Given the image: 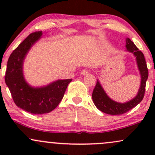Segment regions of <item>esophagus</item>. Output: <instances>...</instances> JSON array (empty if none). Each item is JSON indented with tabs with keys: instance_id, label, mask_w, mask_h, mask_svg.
Returning <instances> with one entry per match:
<instances>
[{
	"instance_id": "1",
	"label": "esophagus",
	"mask_w": 155,
	"mask_h": 155,
	"mask_svg": "<svg viewBox=\"0 0 155 155\" xmlns=\"http://www.w3.org/2000/svg\"><path fill=\"white\" fill-rule=\"evenodd\" d=\"M88 74H89V71L87 70V69H83V70L81 71V75L82 76L87 75Z\"/></svg>"
}]
</instances>
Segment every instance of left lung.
I'll list each match as a JSON object with an SVG mask.
<instances>
[{"label":"left lung","instance_id":"8db88e82","mask_svg":"<svg viewBox=\"0 0 155 155\" xmlns=\"http://www.w3.org/2000/svg\"><path fill=\"white\" fill-rule=\"evenodd\" d=\"M127 51L132 53L136 58L138 71L140 75V85L138 93L134 98L126 103H119L110 98L101 86L100 81L97 80V83L92 94L94 104L100 111L111 115H120L126 113L129 110L136 106L143 100L144 96L146 82L148 79V68L144 58V55L137 48L134 43L129 38H126Z\"/></svg>","mask_w":155,"mask_h":155}]
</instances>
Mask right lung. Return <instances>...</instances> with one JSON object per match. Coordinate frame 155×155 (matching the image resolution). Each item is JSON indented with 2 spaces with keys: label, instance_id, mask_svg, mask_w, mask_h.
Here are the masks:
<instances>
[{
  "label": "right lung",
  "instance_id": "1",
  "mask_svg": "<svg viewBox=\"0 0 155 155\" xmlns=\"http://www.w3.org/2000/svg\"><path fill=\"white\" fill-rule=\"evenodd\" d=\"M42 34V31L31 33L13 51L8 60L5 76V81L17 106L34 114H44L54 110L72 81L71 79H58L40 87H32L25 81L23 74L24 60Z\"/></svg>",
  "mask_w": 155,
  "mask_h": 155
}]
</instances>
